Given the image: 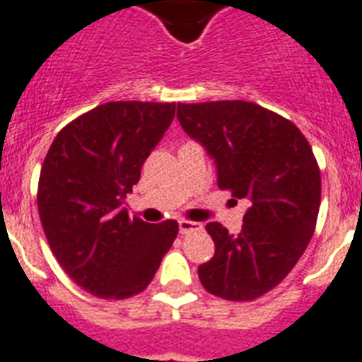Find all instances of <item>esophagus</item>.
Returning <instances> with one entry per match:
<instances>
[{"mask_svg":"<svg viewBox=\"0 0 362 362\" xmlns=\"http://www.w3.org/2000/svg\"><path fill=\"white\" fill-rule=\"evenodd\" d=\"M178 229H180V235H189L193 231H199L201 229V223L189 220H180L178 221Z\"/></svg>","mask_w":362,"mask_h":362,"instance_id":"34e87169","label":"esophagus"}]
</instances>
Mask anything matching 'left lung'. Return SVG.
<instances>
[{
	"mask_svg": "<svg viewBox=\"0 0 362 362\" xmlns=\"http://www.w3.org/2000/svg\"><path fill=\"white\" fill-rule=\"evenodd\" d=\"M176 116L214 159L218 187L250 203L238 235L206 226L216 252L199 280L216 297L255 300L291 272L314 235L321 175L312 146L293 122L250 101L178 103Z\"/></svg>",
	"mask_w": 362,
	"mask_h": 362,
	"instance_id": "obj_1",
	"label": "left lung"
}]
</instances>
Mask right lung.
I'll list each match as a JSON object with an SVG mask.
<instances>
[{
	"label": "right lung",
	"instance_id": "obj_1",
	"mask_svg": "<svg viewBox=\"0 0 362 362\" xmlns=\"http://www.w3.org/2000/svg\"><path fill=\"white\" fill-rule=\"evenodd\" d=\"M175 103L110 101L67 124L48 148L37 209L65 274L99 298L144 291L178 235L124 209L141 167L175 118Z\"/></svg>",
	"mask_w": 362,
	"mask_h": 362
}]
</instances>
